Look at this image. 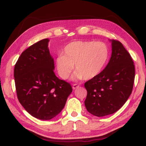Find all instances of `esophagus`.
<instances>
[{"label":"esophagus","instance_id":"1","mask_svg":"<svg viewBox=\"0 0 146 146\" xmlns=\"http://www.w3.org/2000/svg\"><path fill=\"white\" fill-rule=\"evenodd\" d=\"M72 87H73V89H77V88L79 87V85H78V84H73Z\"/></svg>","mask_w":146,"mask_h":146}]
</instances>
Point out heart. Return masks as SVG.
Instances as JSON below:
<instances>
[{"label": "heart", "mask_w": 146, "mask_h": 146, "mask_svg": "<svg viewBox=\"0 0 146 146\" xmlns=\"http://www.w3.org/2000/svg\"><path fill=\"white\" fill-rule=\"evenodd\" d=\"M110 57L105 43L94 41H75L67 45L63 55L56 59V67L63 79L69 77L75 65L74 79L89 80L103 71Z\"/></svg>", "instance_id": "1"}]
</instances>
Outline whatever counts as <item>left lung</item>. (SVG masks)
<instances>
[{
	"label": "left lung",
	"mask_w": 146,
	"mask_h": 146,
	"mask_svg": "<svg viewBox=\"0 0 146 146\" xmlns=\"http://www.w3.org/2000/svg\"><path fill=\"white\" fill-rule=\"evenodd\" d=\"M112 55L105 69L85 82L88 112L100 117L118 110L132 93L135 78L132 58L122 43L112 40Z\"/></svg>",
	"instance_id": "1"
}]
</instances>
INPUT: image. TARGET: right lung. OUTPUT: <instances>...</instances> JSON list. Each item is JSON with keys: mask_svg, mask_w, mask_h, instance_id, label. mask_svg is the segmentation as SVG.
Here are the masks:
<instances>
[{"mask_svg": "<svg viewBox=\"0 0 146 146\" xmlns=\"http://www.w3.org/2000/svg\"><path fill=\"white\" fill-rule=\"evenodd\" d=\"M48 42L44 39L24 51L14 69L18 100L28 113L40 120L56 116L73 91L70 83L55 76Z\"/></svg>", "mask_w": 146, "mask_h": 146, "instance_id": "1", "label": "right lung"}]
</instances>
